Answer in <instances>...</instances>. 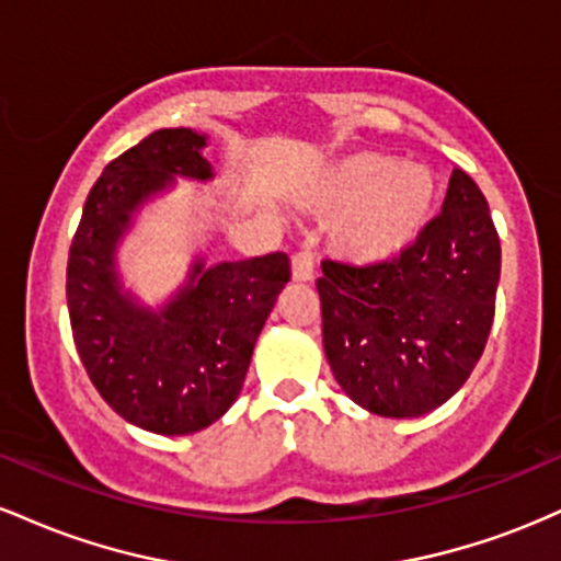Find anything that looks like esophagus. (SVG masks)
<instances>
[{
  "instance_id": "obj_1",
  "label": "esophagus",
  "mask_w": 561,
  "mask_h": 561,
  "mask_svg": "<svg viewBox=\"0 0 561 561\" xmlns=\"http://www.w3.org/2000/svg\"><path fill=\"white\" fill-rule=\"evenodd\" d=\"M313 279V259L308 253H298L293 259V282L308 285Z\"/></svg>"
}]
</instances>
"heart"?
Here are the masks:
<instances>
[{
  "label": "heart",
  "instance_id": "1",
  "mask_svg": "<svg viewBox=\"0 0 561 561\" xmlns=\"http://www.w3.org/2000/svg\"><path fill=\"white\" fill-rule=\"evenodd\" d=\"M440 182L422 163L382 152H353L319 169L295 192L308 216L321 218L337 259L382 266L401 259L435 216Z\"/></svg>",
  "mask_w": 561,
  "mask_h": 561
}]
</instances>
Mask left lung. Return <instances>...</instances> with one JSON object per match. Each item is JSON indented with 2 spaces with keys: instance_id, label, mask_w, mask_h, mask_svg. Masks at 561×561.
<instances>
[{
  "instance_id": "1",
  "label": "left lung",
  "mask_w": 561,
  "mask_h": 561,
  "mask_svg": "<svg viewBox=\"0 0 561 561\" xmlns=\"http://www.w3.org/2000/svg\"><path fill=\"white\" fill-rule=\"evenodd\" d=\"M321 334L334 379L390 420L430 414L459 392L491 334L501 242L488 199L454 169L440 216L382 266L324 261Z\"/></svg>"
}]
</instances>
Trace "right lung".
<instances>
[{"mask_svg": "<svg viewBox=\"0 0 561 561\" xmlns=\"http://www.w3.org/2000/svg\"><path fill=\"white\" fill-rule=\"evenodd\" d=\"M208 134L160 128L113 160L89 192L68 259V313L89 379L134 427L192 435L240 396L255 340L289 279L285 253L210 266L203 250L165 300L126 287L121 248L141 210L176 186L208 184Z\"/></svg>", "mask_w": 561, "mask_h": 561, "instance_id": "right-lung-1", "label": "right lung"}]
</instances>
